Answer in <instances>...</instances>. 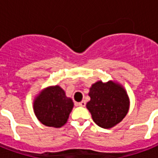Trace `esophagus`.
Listing matches in <instances>:
<instances>
[{
  "label": "esophagus",
  "mask_w": 158,
  "mask_h": 158,
  "mask_svg": "<svg viewBox=\"0 0 158 158\" xmlns=\"http://www.w3.org/2000/svg\"><path fill=\"white\" fill-rule=\"evenodd\" d=\"M85 105H86V102L85 101H82L79 102V106H85Z\"/></svg>",
  "instance_id": "obj_1"
}]
</instances>
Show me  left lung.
<instances>
[{
  "label": "left lung",
  "instance_id": "1",
  "mask_svg": "<svg viewBox=\"0 0 158 158\" xmlns=\"http://www.w3.org/2000/svg\"><path fill=\"white\" fill-rule=\"evenodd\" d=\"M86 106L97 125L109 129L120 123L129 110L130 102L126 92L119 84L98 81L92 85Z\"/></svg>",
  "mask_w": 158,
  "mask_h": 158
}]
</instances>
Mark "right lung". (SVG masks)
<instances>
[{"label": "right lung", "instance_id": "1", "mask_svg": "<svg viewBox=\"0 0 158 158\" xmlns=\"http://www.w3.org/2000/svg\"><path fill=\"white\" fill-rule=\"evenodd\" d=\"M74 102L59 86L49 87L41 93L33 103L36 116L49 127H61L66 123Z\"/></svg>", "mask_w": 158, "mask_h": 158}]
</instances>
